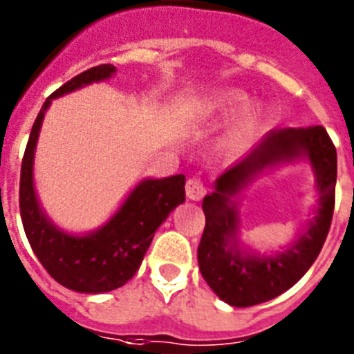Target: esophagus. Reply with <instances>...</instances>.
<instances>
[{
	"instance_id": "34e87169",
	"label": "esophagus",
	"mask_w": 354,
	"mask_h": 354,
	"mask_svg": "<svg viewBox=\"0 0 354 354\" xmlns=\"http://www.w3.org/2000/svg\"><path fill=\"white\" fill-rule=\"evenodd\" d=\"M186 195H187V198H192V200L204 198L205 186H204V183H202V179H198V177H192V179H187Z\"/></svg>"
}]
</instances>
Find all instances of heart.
Segmentation results:
<instances>
[{
    "mask_svg": "<svg viewBox=\"0 0 354 354\" xmlns=\"http://www.w3.org/2000/svg\"><path fill=\"white\" fill-rule=\"evenodd\" d=\"M245 93L237 92V90H225V92H221L220 95L212 101L211 111L214 115H230L245 104ZM255 120H257V115L253 113V111H246V113L237 120L236 127H234L232 134H230V142H243V140L252 133L253 127H255Z\"/></svg>",
    "mask_w": 354,
    "mask_h": 354,
    "instance_id": "1",
    "label": "heart"
}]
</instances>
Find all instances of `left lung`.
<instances>
[{
	"label": "left lung",
	"instance_id": "left-lung-1",
	"mask_svg": "<svg viewBox=\"0 0 354 354\" xmlns=\"http://www.w3.org/2000/svg\"><path fill=\"white\" fill-rule=\"evenodd\" d=\"M306 157L316 171L322 205L309 230L283 254L257 258L236 248L239 215L230 196L264 167ZM337 150L323 126L306 129L283 127L261 143L216 180V192L202 202L205 228L198 245L202 277L225 303L252 306L270 301L298 282L308 271L330 232L335 207Z\"/></svg>",
	"mask_w": 354,
	"mask_h": 354
}]
</instances>
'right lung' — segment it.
<instances>
[{
	"label": "right lung",
	"instance_id": "1",
	"mask_svg": "<svg viewBox=\"0 0 354 354\" xmlns=\"http://www.w3.org/2000/svg\"><path fill=\"white\" fill-rule=\"evenodd\" d=\"M113 72L111 64L97 65L55 90L33 122L21 165L19 209L31 250L56 282L77 292H108L129 282L138 271L159 225L186 200V177L180 174L140 183L117 214L88 236H68L44 216L33 187V152L44 113L51 99L93 81L108 80Z\"/></svg>",
	"mask_w": 354,
	"mask_h": 354
}]
</instances>
